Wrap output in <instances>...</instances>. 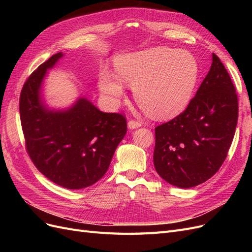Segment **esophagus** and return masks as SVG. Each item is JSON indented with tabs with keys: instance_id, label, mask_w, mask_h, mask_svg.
<instances>
[{
	"instance_id": "esophagus-1",
	"label": "esophagus",
	"mask_w": 252,
	"mask_h": 252,
	"mask_svg": "<svg viewBox=\"0 0 252 252\" xmlns=\"http://www.w3.org/2000/svg\"><path fill=\"white\" fill-rule=\"evenodd\" d=\"M142 126V123L140 121H136V120H130L128 122V128L129 129H135V128H139Z\"/></svg>"
}]
</instances>
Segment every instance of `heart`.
<instances>
[{
    "label": "heart",
    "mask_w": 252,
    "mask_h": 252,
    "mask_svg": "<svg viewBox=\"0 0 252 252\" xmlns=\"http://www.w3.org/2000/svg\"><path fill=\"white\" fill-rule=\"evenodd\" d=\"M117 74L103 68L98 87L106 100L118 106L125 95L124 83L133 87L136 103L149 116L169 119L190 103L200 77V66L191 53L169 47H155L121 56Z\"/></svg>",
    "instance_id": "obj_1"
}]
</instances>
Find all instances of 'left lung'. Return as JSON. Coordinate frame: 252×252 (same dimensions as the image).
Returning <instances> with one entry per match:
<instances>
[{
    "label": "left lung",
    "mask_w": 252,
    "mask_h": 252,
    "mask_svg": "<svg viewBox=\"0 0 252 252\" xmlns=\"http://www.w3.org/2000/svg\"><path fill=\"white\" fill-rule=\"evenodd\" d=\"M239 103L230 75L212 53L210 70L187 108L156 127L154 164L180 188L202 184L224 163L234 136Z\"/></svg>",
    "instance_id": "1"
}]
</instances>
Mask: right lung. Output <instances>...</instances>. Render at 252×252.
<instances>
[{"instance_id": "obj_1", "label": "right lung", "mask_w": 252, "mask_h": 252, "mask_svg": "<svg viewBox=\"0 0 252 252\" xmlns=\"http://www.w3.org/2000/svg\"><path fill=\"white\" fill-rule=\"evenodd\" d=\"M62 57V52L53 55L25 82L20 95L21 124L27 154L37 170L59 186L82 189L108 170L127 122L120 113L100 111L85 97L67 110H49L41 96L42 82Z\"/></svg>"}]
</instances>
